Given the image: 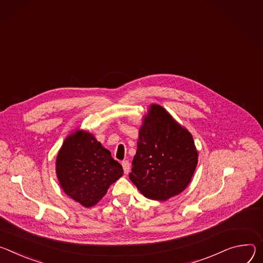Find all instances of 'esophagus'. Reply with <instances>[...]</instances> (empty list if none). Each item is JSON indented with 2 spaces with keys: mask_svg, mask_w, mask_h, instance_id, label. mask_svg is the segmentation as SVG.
Wrapping results in <instances>:
<instances>
[{
  "mask_svg": "<svg viewBox=\"0 0 263 263\" xmlns=\"http://www.w3.org/2000/svg\"><path fill=\"white\" fill-rule=\"evenodd\" d=\"M122 167H123V171L125 174H128L129 171H130V165H129V162L128 161H123L122 162Z\"/></svg>",
  "mask_w": 263,
  "mask_h": 263,
  "instance_id": "obj_1",
  "label": "esophagus"
}]
</instances>
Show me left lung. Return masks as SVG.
I'll use <instances>...</instances> for the list:
<instances>
[{
	"label": "left lung",
	"instance_id": "8db88e82",
	"mask_svg": "<svg viewBox=\"0 0 263 263\" xmlns=\"http://www.w3.org/2000/svg\"><path fill=\"white\" fill-rule=\"evenodd\" d=\"M198 153L190 132L161 105L152 104L139 129L130 181L149 199L183 192L194 174Z\"/></svg>",
	"mask_w": 263,
	"mask_h": 263
}]
</instances>
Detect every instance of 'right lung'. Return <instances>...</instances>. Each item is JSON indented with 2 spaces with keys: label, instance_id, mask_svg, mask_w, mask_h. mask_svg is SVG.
I'll list each match as a JSON object with an SVG mask.
<instances>
[{
  "label": "right lung",
  "instance_id": "1",
  "mask_svg": "<svg viewBox=\"0 0 263 263\" xmlns=\"http://www.w3.org/2000/svg\"><path fill=\"white\" fill-rule=\"evenodd\" d=\"M56 176L64 192L85 208L106 194L123 176L122 166L93 134L76 128L64 141L56 157Z\"/></svg>",
  "mask_w": 263,
  "mask_h": 263
}]
</instances>
